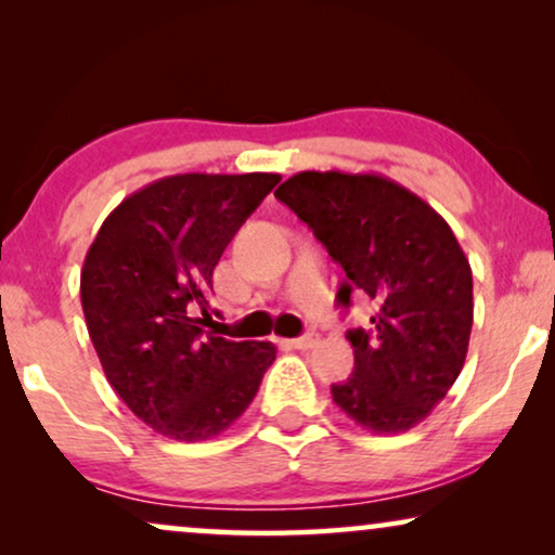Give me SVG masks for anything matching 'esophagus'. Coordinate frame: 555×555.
I'll return each instance as SVG.
<instances>
[{"label":"esophagus","mask_w":555,"mask_h":555,"mask_svg":"<svg viewBox=\"0 0 555 555\" xmlns=\"http://www.w3.org/2000/svg\"><path fill=\"white\" fill-rule=\"evenodd\" d=\"M291 344H293V348H300V351H306V348H313L318 344V333H302L300 338H293Z\"/></svg>","instance_id":"1"}]
</instances>
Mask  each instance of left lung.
Masks as SVG:
<instances>
[{
  "label": "left lung",
  "instance_id": "obj_1",
  "mask_svg": "<svg viewBox=\"0 0 555 555\" xmlns=\"http://www.w3.org/2000/svg\"><path fill=\"white\" fill-rule=\"evenodd\" d=\"M275 196L344 268L340 306L353 291L376 302L374 328L348 331L353 374L333 401L376 435L416 427L457 382L473 331V270L450 224L382 173L300 171Z\"/></svg>",
  "mask_w": 555,
  "mask_h": 555
}]
</instances>
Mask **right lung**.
Segmentation results:
<instances>
[{"instance_id":"obj_1","label":"right lung","mask_w":555,"mask_h":555,"mask_svg":"<svg viewBox=\"0 0 555 555\" xmlns=\"http://www.w3.org/2000/svg\"><path fill=\"white\" fill-rule=\"evenodd\" d=\"M280 173H173L105 217L80 272L103 374L158 435L204 442L230 429L275 361L270 340L204 333L224 247Z\"/></svg>"}]
</instances>
